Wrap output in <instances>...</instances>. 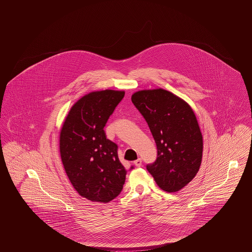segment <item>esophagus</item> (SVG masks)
<instances>
[{
  "mask_svg": "<svg viewBox=\"0 0 252 252\" xmlns=\"http://www.w3.org/2000/svg\"><path fill=\"white\" fill-rule=\"evenodd\" d=\"M134 164H135L137 167H141V166H142V159L139 158L138 159H136V160L134 161Z\"/></svg>",
  "mask_w": 252,
  "mask_h": 252,
  "instance_id": "1",
  "label": "esophagus"
}]
</instances>
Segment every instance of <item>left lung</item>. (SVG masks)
Returning a JSON list of instances; mask_svg holds the SVG:
<instances>
[{"label": "left lung", "mask_w": 252, "mask_h": 252, "mask_svg": "<svg viewBox=\"0 0 252 252\" xmlns=\"http://www.w3.org/2000/svg\"><path fill=\"white\" fill-rule=\"evenodd\" d=\"M131 101L156 142V161L146 169L161 190L179 192L193 180L202 160L203 139L193 110L163 89L136 92Z\"/></svg>", "instance_id": "1"}]
</instances>
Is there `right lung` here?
Instances as JSON below:
<instances>
[{
	"mask_svg": "<svg viewBox=\"0 0 252 252\" xmlns=\"http://www.w3.org/2000/svg\"><path fill=\"white\" fill-rule=\"evenodd\" d=\"M125 96L124 91L92 92L72 106L63 123L60 151L73 188L85 198L108 203L120 193L126 170L117 144L107 139L104 126Z\"/></svg>",
	"mask_w": 252,
	"mask_h": 252,
	"instance_id": "1",
	"label": "right lung"
}]
</instances>
